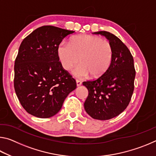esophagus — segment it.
<instances>
[{"label": "esophagus", "mask_w": 156, "mask_h": 156, "mask_svg": "<svg viewBox=\"0 0 156 156\" xmlns=\"http://www.w3.org/2000/svg\"><path fill=\"white\" fill-rule=\"evenodd\" d=\"M81 84H82V82L80 80H76V85H77L78 87H79V86H80Z\"/></svg>", "instance_id": "obj_1"}]
</instances>
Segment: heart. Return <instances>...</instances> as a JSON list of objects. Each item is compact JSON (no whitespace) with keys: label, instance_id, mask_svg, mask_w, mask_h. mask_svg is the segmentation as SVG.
Instances as JSON below:
<instances>
[{"label":"heart","instance_id":"b5f03b06","mask_svg":"<svg viewBox=\"0 0 156 156\" xmlns=\"http://www.w3.org/2000/svg\"><path fill=\"white\" fill-rule=\"evenodd\" d=\"M60 61L65 70L77 64L72 73L76 77L99 78L112 64L113 49L109 41L97 36L82 34L73 37L70 44L62 42L58 49Z\"/></svg>","mask_w":156,"mask_h":156}]
</instances>
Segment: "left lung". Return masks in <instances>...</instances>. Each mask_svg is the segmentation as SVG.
Returning <instances> with one entry per match:
<instances>
[{
  "label": "left lung",
  "instance_id": "8db88e82",
  "mask_svg": "<svg viewBox=\"0 0 156 156\" xmlns=\"http://www.w3.org/2000/svg\"><path fill=\"white\" fill-rule=\"evenodd\" d=\"M94 34L109 41L113 56L104 75L83 83L89 91L84 107L91 118L106 120L120 114L129 105L134 90L136 70L130 51L117 36L105 31Z\"/></svg>",
  "mask_w": 156,
  "mask_h": 156
}]
</instances>
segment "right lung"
<instances>
[{"instance_id":"1","label":"right lung","mask_w":156,"mask_h":156,"mask_svg":"<svg viewBox=\"0 0 156 156\" xmlns=\"http://www.w3.org/2000/svg\"><path fill=\"white\" fill-rule=\"evenodd\" d=\"M75 31L55 26L37 28L21 43L14 65V89L21 105L41 118L56 115L76 88L74 78L59 61L62 39Z\"/></svg>"}]
</instances>
